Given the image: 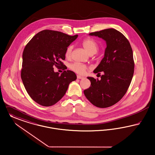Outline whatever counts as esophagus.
<instances>
[{
	"mask_svg": "<svg viewBox=\"0 0 155 155\" xmlns=\"http://www.w3.org/2000/svg\"><path fill=\"white\" fill-rule=\"evenodd\" d=\"M77 78L79 79H83L84 78V77L81 76H80V75H78V76H77Z\"/></svg>",
	"mask_w": 155,
	"mask_h": 155,
	"instance_id": "34e87169",
	"label": "esophagus"
}]
</instances>
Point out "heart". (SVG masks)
<instances>
[{
	"instance_id": "heart-1",
	"label": "heart",
	"mask_w": 155,
	"mask_h": 155,
	"mask_svg": "<svg viewBox=\"0 0 155 155\" xmlns=\"http://www.w3.org/2000/svg\"><path fill=\"white\" fill-rule=\"evenodd\" d=\"M81 44L83 48L90 55L95 54L97 51L98 48L97 44L93 39L86 38L83 41ZM72 48V45H69V47H68V48L66 49V57L69 58L71 56ZM70 68L74 72L81 74H84L87 69V67L86 66L79 62H74L71 64L70 66Z\"/></svg>"
}]
</instances>
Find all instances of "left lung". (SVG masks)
I'll list each match as a JSON object with an SVG mask.
<instances>
[{"mask_svg": "<svg viewBox=\"0 0 155 155\" xmlns=\"http://www.w3.org/2000/svg\"><path fill=\"white\" fill-rule=\"evenodd\" d=\"M106 41L104 58L94 70V74L103 72L101 79L87 77L90 87L84 90L90 102L99 108H107L118 102L126 93L134 72V62L130 43L122 33L108 28L90 33Z\"/></svg>", "mask_w": 155, "mask_h": 155, "instance_id": "8db88e82", "label": "left lung"}]
</instances>
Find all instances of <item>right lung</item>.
I'll use <instances>...</instances> for the list:
<instances>
[{"label": "right lung", "mask_w": 155, "mask_h": 155, "mask_svg": "<svg viewBox=\"0 0 155 155\" xmlns=\"http://www.w3.org/2000/svg\"><path fill=\"white\" fill-rule=\"evenodd\" d=\"M78 35L71 36L45 30L37 33L23 53L21 78L25 89L34 101L45 107L54 105L65 94L69 84L76 79L71 71L59 74L54 66H63L66 49Z\"/></svg>", "instance_id": "1"}]
</instances>
